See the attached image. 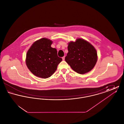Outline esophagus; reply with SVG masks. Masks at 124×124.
Listing matches in <instances>:
<instances>
[{"label": "esophagus", "instance_id": "1", "mask_svg": "<svg viewBox=\"0 0 124 124\" xmlns=\"http://www.w3.org/2000/svg\"><path fill=\"white\" fill-rule=\"evenodd\" d=\"M65 59V56H64L63 57H62V59H63V60H64Z\"/></svg>", "mask_w": 124, "mask_h": 124}]
</instances>
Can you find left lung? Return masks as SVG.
Listing matches in <instances>:
<instances>
[{"mask_svg": "<svg viewBox=\"0 0 124 124\" xmlns=\"http://www.w3.org/2000/svg\"><path fill=\"white\" fill-rule=\"evenodd\" d=\"M65 60L77 73L85 74L93 69L97 61L96 49L90 43L81 39L71 42Z\"/></svg>", "mask_w": 124, "mask_h": 124, "instance_id": "left-lung-1", "label": "left lung"}]
</instances>
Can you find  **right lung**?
<instances>
[{"instance_id": "right-lung-1", "label": "right lung", "mask_w": 124, "mask_h": 124, "mask_svg": "<svg viewBox=\"0 0 124 124\" xmlns=\"http://www.w3.org/2000/svg\"><path fill=\"white\" fill-rule=\"evenodd\" d=\"M52 43L49 39L42 38L35 42L27 53L26 65L37 77H51L62 60L58 57L56 49L51 46Z\"/></svg>"}]
</instances>
